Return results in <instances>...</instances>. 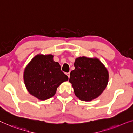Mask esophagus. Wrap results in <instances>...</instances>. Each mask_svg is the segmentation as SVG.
<instances>
[{
  "instance_id": "obj_1",
  "label": "esophagus",
  "mask_w": 133,
  "mask_h": 133,
  "mask_svg": "<svg viewBox=\"0 0 133 133\" xmlns=\"http://www.w3.org/2000/svg\"><path fill=\"white\" fill-rule=\"evenodd\" d=\"M66 75L68 76V78H70V73H66Z\"/></svg>"
}]
</instances>
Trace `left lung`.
Instances as JSON below:
<instances>
[{"label":"left lung","mask_w":133,"mask_h":133,"mask_svg":"<svg viewBox=\"0 0 133 133\" xmlns=\"http://www.w3.org/2000/svg\"><path fill=\"white\" fill-rule=\"evenodd\" d=\"M75 70L70 72L69 82L75 96L82 101H91L97 98L106 88L109 73L97 58L80 57L76 58Z\"/></svg>","instance_id":"obj_1"}]
</instances>
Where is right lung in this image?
<instances>
[{
    "label": "right lung",
    "mask_w": 133,
    "mask_h": 133,
    "mask_svg": "<svg viewBox=\"0 0 133 133\" xmlns=\"http://www.w3.org/2000/svg\"><path fill=\"white\" fill-rule=\"evenodd\" d=\"M53 57L51 54L36 55L24 72L27 90L41 100L54 96L59 85L69 79L61 71L59 63L53 60Z\"/></svg>",
    "instance_id": "add662e5"
}]
</instances>
